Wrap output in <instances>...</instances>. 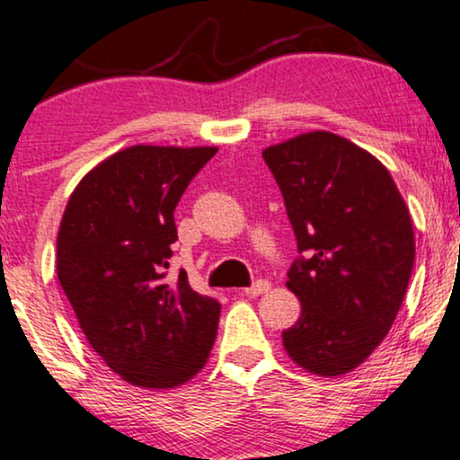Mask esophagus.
Returning a JSON list of instances; mask_svg holds the SVG:
<instances>
[{
  "label": "esophagus",
  "mask_w": 460,
  "mask_h": 460,
  "mask_svg": "<svg viewBox=\"0 0 460 460\" xmlns=\"http://www.w3.org/2000/svg\"><path fill=\"white\" fill-rule=\"evenodd\" d=\"M270 289H272V285L268 283V280H257L252 287H248V289H244V296L248 297H257V296H263V293H268Z\"/></svg>",
  "instance_id": "1"
}]
</instances>
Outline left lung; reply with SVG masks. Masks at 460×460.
Masks as SVG:
<instances>
[{"mask_svg": "<svg viewBox=\"0 0 460 460\" xmlns=\"http://www.w3.org/2000/svg\"><path fill=\"white\" fill-rule=\"evenodd\" d=\"M283 192L297 251L287 289L302 314L285 351L319 377L358 368L381 345L405 300L411 214L390 171L345 137L313 130L263 149Z\"/></svg>", "mask_w": 460, "mask_h": 460, "instance_id": "8db88e82", "label": "left lung"}]
</instances>
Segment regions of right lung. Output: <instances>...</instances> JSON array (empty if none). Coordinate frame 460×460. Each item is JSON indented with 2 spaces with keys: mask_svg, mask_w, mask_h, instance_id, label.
<instances>
[{
  "mask_svg": "<svg viewBox=\"0 0 460 460\" xmlns=\"http://www.w3.org/2000/svg\"><path fill=\"white\" fill-rule=\"evenodd\" d=\"M218 147L132 146L76 184L58 234V279L92 349L130 385L169 390L206 367L220 304L169 283L181 192Z\"/></svg>",
  "mask_w": 460,
  "mask_h": 460,
  "instance_id": "1",
  "label": "right lung"
}]
</instances>
